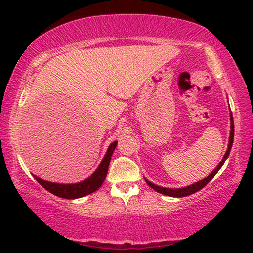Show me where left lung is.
Segmentation results:
<instances>
[{"mask_svg": "<svg viewBox=\"0 0 253 253\" xmlns=\"http://www.w3.org/2000/svg\"><path fill=\"white\" fill-rule=\"evenodd\" d=\"M230 129L231 130H230V137H229V145H228V150L226 152V154H224L222 161H221L220 164L217 165V167L212 171V174L207 176L206 178H204V179H202V181L195 183V184L189 185V186H186V188H182V189L161 188V186H158V185L153 184V183L148 182L147 179H145V181H146L147 184L150 185L152 189H154L157 192L162 193V195H166V196H170V197H186V196L192 195V193H196L197 191H199V190H202L204 186H205L206 184H209V183L211 182V179H212L214 176L217 174V171H219L220 168L222 167V165L224 164V161L227 160L228 155H229V153H230L231 146H233V143H234V120H233V114L231 113H230Z\"/></svg>", "mask_w": 253, "mask_h": 253, "instance_id": "1", "label": "left lung"}]
</instances>
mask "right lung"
<instances>
[{
  "label": "right lung",
  "instance_id": "add662e5",
  "mask_svg": "<svg viewBox=\"0 0 253 253\" xmlns=\"http://www.w3.org/2000/svg\"><path fill=\"white\" fill-rule=\"evenodd\" d=\"M116 144V141L110 144L105 158H103V160L101 161V164H100L98 169L94 171V174H93L91 177H88L87 179H85V181H83L81 183H76V184H58V183L43 181V179L36 177V176H34V177H36L38 183H39L41 186H43L47 191H49L50 193H53V195L57 197H61V198L75 199L81 198V197H84L86 195H89V193L96 191V190L102 185L103 181H105L107 171H108L110 159H112L113 152L115 150Z\"/></svg>",
  "mask_w": 253,
  "mask_h": 253
}]
</instances>
